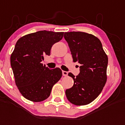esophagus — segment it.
Wrapping results in <instances>:
<instances>
[{
    "instance_id": "obj_1",
    "label": "esophagus",
    "mask_w": 125,
    "mask_h": 125,
    "mask_svg": "<svg viewBox=\"0 0 125 125\" xmlns=\"http://www.w3.org/2000/svg\"><path fill=\"white\" fill-rule=\"evenodd\" d=\"M62 74L63 76H67L68 74V73L67 71H62Z\"/></svg>"
}]
</instances>
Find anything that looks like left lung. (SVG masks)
<instances>
[{"label":"left lung","instance_id":"8db88e82","mask_svg":"<svg viewBox=\"0 0 125 125\" xmlns=\"http://www.w3.org/2000/svg\"><path fill=\"white\" fill-rule=\"evenodd\" d=\"M64 38L68 43L73 61L81 64L80 73L74 76V84L66 89L65 95L73 104L86 105L101 93L106 82L108 56L101 41L92 34L82 32H65Z\"/></svg>","mask_w":125,"mask_h":125}]
</instances>
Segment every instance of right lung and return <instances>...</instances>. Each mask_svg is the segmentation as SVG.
<instances>
[{"label":"right lung","mask_w":125,"mask_h":125,"mask_svg":"<svg viewBox=\"0 0 125 125\" xmlns=\"http://www.w3.org/2000/svg\"><path fill=\"white\" fill-rule=\"evenodd\" d=\"M63 36V32L42 30L22 36L17 42L11 55V67L16 85L26 99L34 102L47 99L62 76L60 69H50L42 62L44 56L51 55L52 45Z\"/></svg>","instance_id":"1"}]
</instances>
